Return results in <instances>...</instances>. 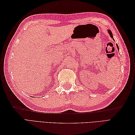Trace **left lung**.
<instances>
[{
	"label": "left lung",
	"mask_w": 135,
	"mask_h": 135,
	"mask_svg": "<svg viewBox=\"0 0 135 135\" xmlns=\"http://www.w3.org/2000/svg\"><path fill=\"white\" fill-rule=\"evenodd\" d=\"M108 33H109V34L110 35V37H111L112 38H113V40H114V38H113V34H112V31H110V30H108ZM114 41H115V40H114ZM117 48H118V50H119V47H118V44H117Z\"/></svg>",
	"instance_id": "8db88e82"
}]
</instances>
